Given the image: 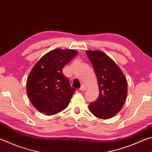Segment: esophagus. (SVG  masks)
I'll list each match as a JSON object with an SVG mask.
<instances>
[{
  "label": "esophagus",
  "instance_id": "1",
  "mask_svg": "<svg viewBox=\"0 0 152 152\" xmlns=\"http://www.w3.org/2000/svg\"><path fill=\"white\" fill-rule=\"evenodd\" d=\"M86 88H87V87H86V86L85 85V84H82V85L80 87V91H86Z\"/></svg>",
  "mask_w": 152,
  "mask_h": 152
}]
</instances>
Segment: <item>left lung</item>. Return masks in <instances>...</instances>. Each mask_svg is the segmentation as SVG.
Returning <instances> with one entry per match:
<instances>
[{
    "instance_id": "obj_1",
    "label": "left lung",
    "mask_w": 152,
    "mask_h": 152,
    "mask_svg": "<svg viewBox=\"0 0 152 152\" xmlns=\"http://www.w3.org/2000/svg\"><path fill=\"white\" fill-rule=\"evenodd\" d=\"M99 88V96L88 109L94 116L108 119L115 116L124 105L127 96V81L122 70L106 53L87 50Z\"/></svg>"
}]
</instances>
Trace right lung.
<instances>
[{
  "instance_id": "obj_1",
  "label": "right lung",
  "mask_w": 152,
  "mask_h": 152,
  "mask_svg": "<svg viewBox=\"0 0 152 152\" xmlns=\"http://www.w3.org/2000/svg\"><path fill=\"white\" fill-rule=\"evenodd\" d=\"M77 53L74 50L55 49L33 66L27 80V93L38 111L53 115L68 106L76 89L70 86L61 70Z\"/></svg>"
}]
</instances>
